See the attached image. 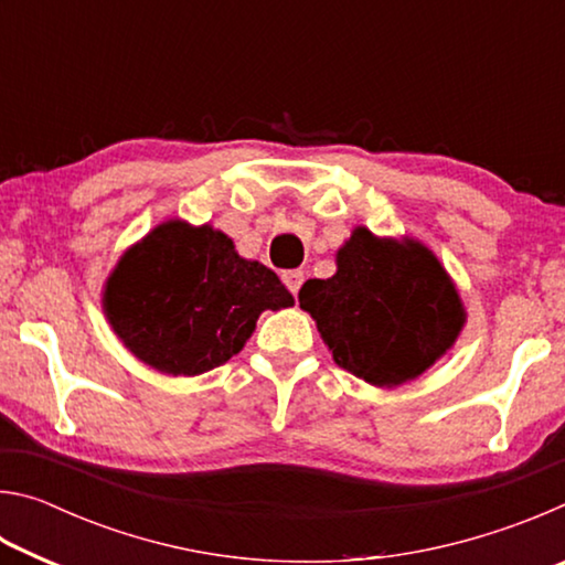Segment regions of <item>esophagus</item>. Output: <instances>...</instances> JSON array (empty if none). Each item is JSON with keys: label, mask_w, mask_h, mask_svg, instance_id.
<instances>
[{"label": "esophagus", "mask_w": 565, "mask_h": 565, "mask_svg": "<svg viewBox=\"0 0 565 565\" xmlns=\"http://www.w3.org/2000/svg\"><path fill=\"white\" fill-rule=\"evenodd\" d=\"M281 279H284L286 286H289V291L296 296L301 289V284H303V271L301 269H289V271L281 274Z\"/></svg>", "instance_id": "34e87169"}]
</instances>
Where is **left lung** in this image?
Listing matches in <instances>:
<instances>
[{"mask_svg":"<svg viewBox=\"0 0 565 565\" xmlns=\"http://www.w3.org/2000/svg\"><path fill=\"white\" fill-rule=\"evenodd\" d=\"M299 306L317 321L333 361L379 388L418 379L466 327L461 294L431 248L366 226L343 242L331 279L301 286Z\"/></svg>","mask_w":565,"mask_h":565,"instance_id":"1","label":"left lung"}]
</instances>
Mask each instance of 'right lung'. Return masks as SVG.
<instances>
[{
    "instance_id": "add662e5",
    "label": "right lung",
    "mask_w": 565,
    "mask_h": 565,
    "mask_svg": "<svg viewBox=\"0 0 565 565\" xmlns=\"http://www.w3.org/2000/svg\"><path fill=\"white\" fill-rule=\"evenodd\" d=\"M294 306L269 266L212 224L169 218L119 256L102 291L111 331L167 376H199L244 349L262 311Z\"/></svg>"
}]
</instances>
